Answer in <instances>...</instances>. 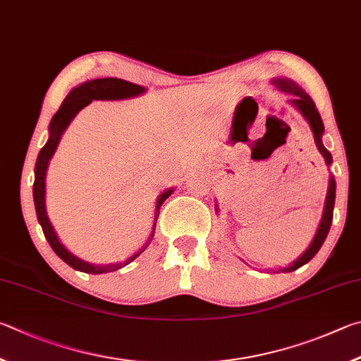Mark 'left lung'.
<instances>
[{"mask_svg":"<svg viewBox=\"0 0 361 361\" xmlns=\"http://www.w3.org/2000/svg\"><path fill=\"white\" fill-rule=\"evenodd\" d=\"M274 84L282 88V90L290 92L295 94V99H293V104L298 107V109L302 112V116L306 117V120L311 125L312 133H314V141L315 145H317V149L322 155H324L326 164H331L333 158L331 154L328 152L324 144H322V135H324V122H322V117L317 111V107H315L314 101L311 99L309 94H306L305 92L301 90L298 85H295L292 80H287V79H276ZM334 198H336V180H334V177H330V185H328V193H326V201H325V211H324V217H322V222L319 225V230L315 233V238L314 241L309 245V249L302 254L298 260H296L293 264H290L288 268H283L282 271L283 273H290V271H295L301 268L302 264H306L307 262H311L312 258L315 257V254L320 250L322 244L325 243V239L328 236V231H330V226L333 222V209H334Z\"/></svg>","mask_w":361,"mask_h":361,"instance_id":"1","label":"left lung"}]
</instances>
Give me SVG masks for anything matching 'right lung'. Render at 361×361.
<instances>
[{
  "mask_svg": "<svg viewBox=\"0 0 361 361\" xmlns=\"http://www.w3.org/2000/svg\"><path fill=\"white\" fill-rule=\"evenodd\" d=\"M144 90L145 88L141 85L131 84V82L116 79V78L88 80V82H84L82 85L73 88L71 93H69L65 98V101L61 103L60 109L56 111V114L52 117V122H50V126H49V131H50L49 141L41 149L39 155H37L36 166H35V184H33V197H35L37 220H39L42 231H44V236H46V239L50 244V247L54 249L55 254L59 255L66 264H69V267L78 269V271H82V273H88V274L112 273V271H117L120 268L126 267L128 263H131L136 257L142 254V250L145 247L141 252H137V254L130 257L126 262L116 263V264H107V267H94V264L80 260V258L73 255L71 252H68V249L59 241V238H56L54 226L50 225L49 217L46 214V201H44L46 198L44 197H46V171H47L49 160L52 158L56 145H59V142H60L63 131L66 130L69 122H71L75 114H78L82 107L90 104L93 99H123V98H130V97H136V94H141ZM171 193H173V188H169V190L160 195V198H158V201H157L155 216L158 214V211H160V206L164 203V200H166ZM157 219H158V216L155 217V225H157ZM155 225H154V231H155Z\"/></svg>",
  "mask_w": 361,
  "mask_h": 361,
  "instance_id": "right-lung-1",
  "label": "right lung"
}]
</instances>
